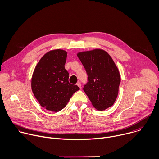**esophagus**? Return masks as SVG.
I'll return each mask as SVG.
<instances>
[{"instance_id": "esophagus-1", "label": "esophagus", "mask_w": 159, "mask_h": 159, "mask_svg": "<svg viewBox=\"0 0 159 159\" xmlns=\"http://www.w3.org/2000/svg\"><path fill=\"white\" fill-rule=\"evenodd\" d=\"M76 84L81 88V83H80V81H78V82L76 83Z\"/></svg>"}]
</instances>
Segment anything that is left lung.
<instances>
[{"mask_svg":"<svg viewBox=\"0 0 159 159\" xmlns=\"http://www.w3.org/2000/svg\"><path fill=\"white\" fill-rule=\"evenodd\" d=\"M77 56L88 75L83 89L93 107L101 111L111 107L118 96L121 79L111 56L98 49L79 52Z\"/></svg>","mask_w":159,"mask_h":159,"instance_id":"8db88e82","label":"left lung"}]
</instances>
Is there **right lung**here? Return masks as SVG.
I'll use <instances>...</instances> for the list:
<instances>
[{
  "mask_svg": "<svg viewBox=\"0 0 159 159\" xmlns=\"http://www.w3.org/2000/svg\"><path fill=\"white\" fill-rule=\"evenodd\" d=\"M67 52L56 49L45 54L38 63L31 81L32 90L39 104L57 112L64 108L80 88L70 83L65 65Z\"/></svg>",
  "mask_w": 159,
  "mask_h": 159,
  "instance_id": "obj_1",
  "label": "right lung"
}]
</instances>
